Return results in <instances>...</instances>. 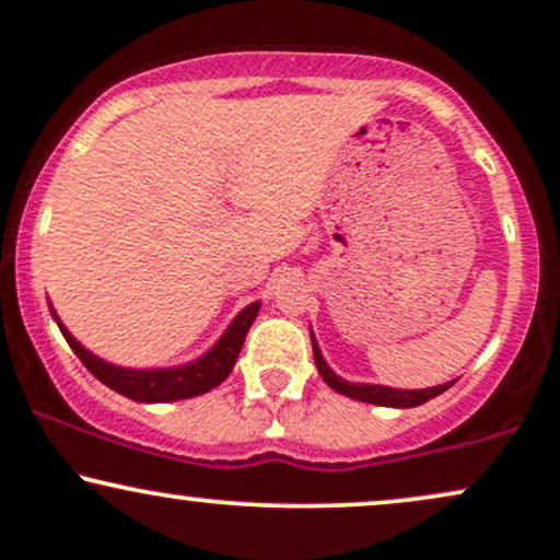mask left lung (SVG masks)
Listing matches in <instances>:
<instances>
[{"label":"left lung","mask_w":560,"mask_h":560,"mask_svg":"<svg viewBox=\"0 0 560 560\" xmlns=\"http://www.w3.org/2000/svg\"><path fill=\"white\" fill-rule=\"evenodd\" d=\"M312 348H314V361L316 369H319V376L324 378V384L332 386L335 392L340 395L358 399V402H371V405H382V407H418L428 402V399L444 395V392L452 386L454 382L439 384V386H428V389H395V386H382V384H361V382H348V378L337 376L332 369H329L327 361H324L319 345H316V337L312 332Z\"/></svg>","instance_id":"8db88e82"}]
</instances>
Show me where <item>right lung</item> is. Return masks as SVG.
<instances>
[{"label":"right lung","instance_id":"obj_1","mask_svg":"<svg viewBox=\"0 0 560 560\" xmlns=\"http://www.w3.org/2000/svg\"><path fill=\"white\" fill-rule=\"evenodd\" d=\"M51 308L54 322L59 324L61 335L69 342V348L74 350V355L85 363V369L93 374L98 382H103L108 389L119 392V395L135 399V402H174V399H189V397H199L205 392L215 389L218 384H223L228 374L236 365V358L244 348L246 332L252 327L254 319H257L261 303L254 301L248 303L244 312L236 314V319L228 324V329L220 335V340L207 350L205 355L195 358V361L182 363V365H171V369H124V365L108 363L98 358L95 353H90L88 348L74 340L72 332L61 324V319Z\"/></svg>","mask_w":560,"mask_h":560}]
</instances>
